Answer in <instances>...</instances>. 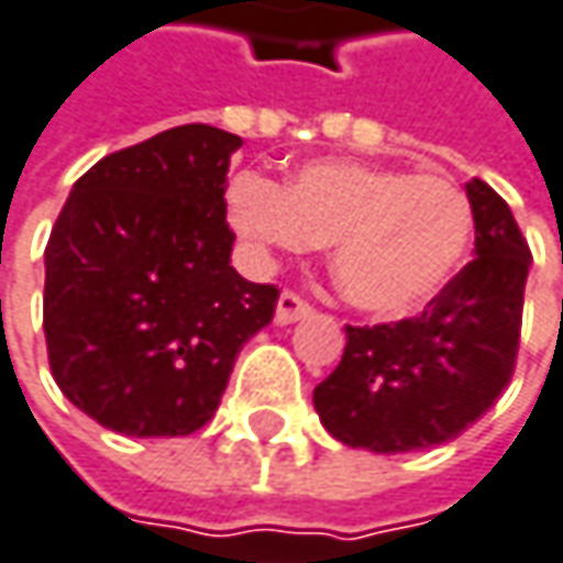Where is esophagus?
<instances>
[{"mask_svg": "<svg viewBox=\"0 0 563 563\" xmlns=\"http://www.w3.org/2000/svg\"><path fill=\"white\" fill-rule=\"evenodd\" d=\"M311 314V306H308L302 296H296V292H283L280 302H277V314H274V321L277 324H296V321H302Z\"/></svg>", "mask_w": 563, "mask_h": 563, "instance_id": "esophagus-1", "label": "esophagus"}]
</instances>
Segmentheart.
<instances>
[{"mask_svg":"<svg viewBox=\"0 0 563 563\" xmlns=\"http://www.w3.org/2000/svg\"><path fill=\"white\" fill-rule=\"evenodd\" d=\"M230 220L257 249L330 245L333 286L375 318L434 302L473 242V208L451 179L362 159H314L283 188L245 173L230 185Z\"/></svg>","mask_w":563,"mask_h":563,"instance_id":"heart-1","label":"heart"}]
</instances>
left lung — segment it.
<instances>
[{
  "instance_id": "1",
  "label": "left lung",
  "mask_w": 563,
  "mask_h": 563,
  "mask_svg": "<svg viewBox=\"0 0 563 563\" xmlns=\"http://www.w3.org/2000/svg\"><path fill=\"white\" fill-rule=\"evenodd\" d=\"M476 257L419 318L346 328V350L314 387L321 426L346 448L409 453L482 419L514 375L529 245L501 195L466 183Z\"/></svg>"
}]
</instances>
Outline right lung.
Listing matches in <instances>:
<instances>
[{"label": "right lung", "mask_w": 563, "mask_h": 563, "mask_svg": "<svg viewBox=\"0 0 563 563\" xmlns=\"http://www.w3.org/2000/svg\"><path fill=\"white\" fill-rule=\"evenodd\" d=\"M242 137L179 125L75 183L46 245L43 333L59 390L129 438L208 426L277 286L235 274L227 173Z\"/></svg>", "instance_id": "1"}]
</instances>
